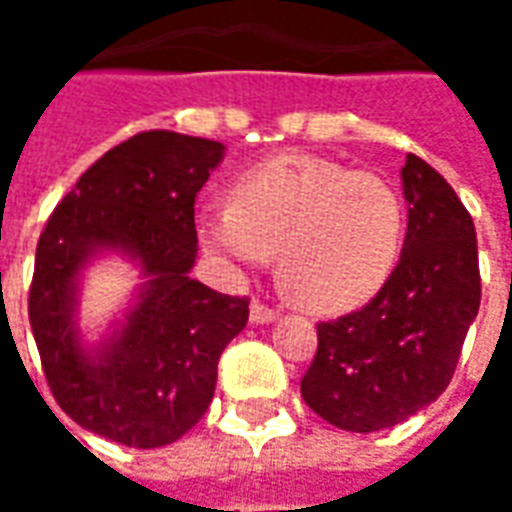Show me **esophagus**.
Segmentation results:
<instances>
[{
  "instance_id": "1",
  "label": "esophagus",
  "mask_w": 512,
  "mask_h": 512,
  "mask_svg": "<svg viewBox=\"0 0 512 512\" xmlns=\"http://www.w3.org/2000/svg\"><path fill=\"white\" fill-rule=\"evenodd\" d=\"M277 316H280V313H274L271 307L260 305V302H255V305L249 307V321H252V324H271V321H277Z\"/></svg>"
}]
</instances>
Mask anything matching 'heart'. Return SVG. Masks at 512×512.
<instances>
[{
	"instance_id": "1",
	"label": "heart",
	"mask_w": 512,
	"mask_h": 512,
	"mask_svg": "<svg viewBox=\"0 0 512 512\" xmlns=\"http://www.w3.org/2000/svg\"><path fill=\"white\" fill-rule=\"evenodd\" d=\"M199 241L232 274L280 252L282 282L302 305L343 313L391 280L405 246L402 196L377 174L316 155H280L232 185V202L196 216Z\"/></svg>"
}]
</instances>
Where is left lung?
I'll list each match as a JSON object with an SVG mask.
<instances>
[{
    "label": "left lung",
    "mask_w": 512,
    "mask_h": 512,
    "mask_svg": "<svg viewBox=\"0 0 512 512\" xmlns=\"http://www.w3.org/2000/svg\"><path fill=\"white\" fill-rule=\"evenodd\" d=\"M402 194L399 266L366 307L318 324V352L302 377L307 407L338 430H388L432 405L480 310L477 232L452 185L407 155Z\"/></svg>",
    "instance_id": "1"
}]
</instances>
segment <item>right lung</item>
<instances>
[{
	"mask_svg": "<svg viewBox=\"0 0 512 512\" xmlns=\"http://www.w3.org/2000/svg\"><path fill=\"white\" fill-rule=\"evenodd\" d=\"M227 146L141 132L96 160L35 249L30 327L57 405L102 438L157 449L205 416L224 346L249 302L191 277L196 194ZM105 256L139 271L131 305L97 339L81 330L84 274Z\"/></svg>",
	"mask_w": 512,
	"mask_h": 512,
	"instance_id": "add662e5",
	"label": "right lung"
}]
</instances>
